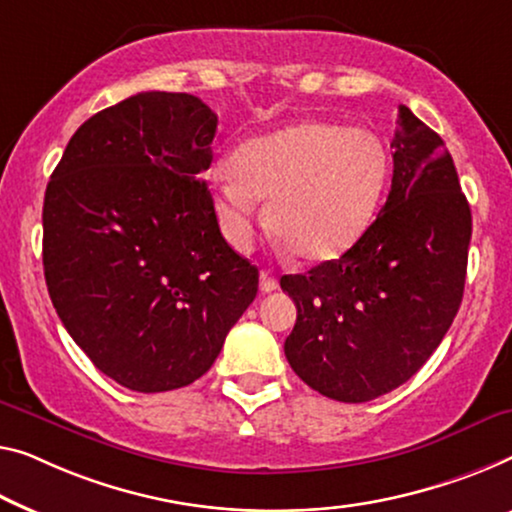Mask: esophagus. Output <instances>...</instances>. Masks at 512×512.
<instances>
[{"mask_svg": "<svg viewBox=\"0 0 512 512\" xmlns=\"http://www.w3.org/2000/svg\"><path fill=\"white\" fill-rule=\"evenodd\" d=\"M259 289H262L264 294L276 292V289H278V278L271 276L269 271H262V273H259Z\"/></svg>", "mask_w": 512, "mask_h": 512, "instance_id": "obj_1", "label": "esophagus"}]
</instances>
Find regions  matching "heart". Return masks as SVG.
<instances>
[{
  "instance_id": "obj_1",
  "label": "heart",
  "mask_w": 512,
  "mask_h": 512,
  "mask_svg": "<svg viewBox=\"0 0 512 512\" xmlns=\"http://www.w3.org/2000/svg\"><path fill=\"white\" fill-rule=\"evenodd\" d=\"M391 179L386 142L361 126L296 121L253 137L230 167L209 177L211 204L225 241L248 250L255 241L257 202L266 223L301 262L347 255L375 223Z\"/></svg>"
}]
</instances>
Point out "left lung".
Listing matches in <instances>:
<instances>
[{
    "label": "left lung",
    "instance_id": "left-lung-1",
    "mask_svg": "<svg viewBox=\"0 0 512 512\" xmlns=\"http://www.w3.org/2000/svg\"><path fill=\"white\" fill-rule=\"evenodd\" d=\"M391 193L347 255L282 276L296 303L292 370L338 402H368L411 379L460 310L471 209L444 140L400 105Z\"/></svg>",
    "mask_w": 512,
    "mask_h": 512
}]
</instances>
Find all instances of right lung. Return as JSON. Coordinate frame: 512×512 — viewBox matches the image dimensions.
I'll return each mask as SVG.
<instances>
[{"label": "right lung", "instance_id": "1", "mask_svg": "<svg viewBox=\"0 0 512 512\" xmlns=\"http://www.w3.org/2000/svg\"><path fill=\"white\" fill-rule=\"evenodd\" d=\"M216 126L197 96L142 91L87 119L45 188L52 305L137 393L200 379L257 296V266L223 239L202 181Z\"/></svg>", "mask_w": 512, "mask_h": 512}]
</instances>
